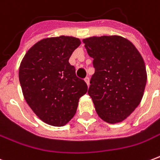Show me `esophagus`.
I'll return each instance as SVG.
<instances>
[{"label": "esophagus", "mask_w": 160, "mask_h": 160, "mask_svg": "<svg viewBox=\"0 0 160 160\" xmlns=\"http://www.w3.org/2000/svg\"><path fill=\"white\" fill-rule=\"evenodd\" d=\"M85 83L87 84L88 86H89V85H90V78H89V77H86V78H85Z\"/></svg>", "instance_id": "esophagus-1"}]
</instances>
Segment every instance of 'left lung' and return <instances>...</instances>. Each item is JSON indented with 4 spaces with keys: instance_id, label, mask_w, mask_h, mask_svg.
I'll return each mask as SVG.
<instances>
[{
    "instance_id": "8db88e82",
    "label": "left lung",
    "mask_w": 160,
    "mask_h": 160,
    "mask_svg": "<svg viewBox=\"0 0 160 160\" xmlns=\"http://www.w3.org/2000/svg\"><path fill=\"white\" fill-rule=\"evenodd\" d=\"M93 58L95 74L88 94L100 119L116 124L127 119L144 95L147 81L145 64L132 42L119 36L84 39Z\"/></svg>"
}]
</instances>
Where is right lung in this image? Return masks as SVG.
I'll return each mask as SVG.
<instances>
[{"instance_id": "add662e5", "label": "right lung", "mask_w": 160, "mask_h": 160, "mask_svg": "<svg viewBox=\"0 0 160 160\" xmlns=\"http://www.w3.org/2000/svg\"><path fill=\"white\" fill-rule=\"evenodd\" d=\"M79 38L60 36L36 42L19 68V80L26 103L36 116L52 126L65 125L76 113L87 85L69 63Z\"/></svg>"}]
</instances>
